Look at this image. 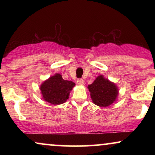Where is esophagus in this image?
Listing matches in <instances>:
<instances>
[{"instance_id":"1","label":"esophagus","mask_w":155,"mask_h":155,"mask_svg":"<svg viewBox=\"0 0 155 155\" xmlns=\"http://www.w3.org/2000/svg\"><path fill=\"white\" fill-rule=\"evenodd\" d=\"M76 83H77V84L79 85H84V80L82 79H79L77 80V81H76Z\"/></svg>"}]
</instances>
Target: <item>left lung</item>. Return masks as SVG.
<instances>
[{
	"instance_id": "obj_1",
	"label": "left lung",
	"mask_w": 155,
	"mask_h": 155,
	"mask_svg": "<svg viewBox=\"0 0 155 155\" xmlns=\"http://www.w3.org/2000/svg\"><path fill=\"white\" fill-rule=\"evenodd\" d=\"M92 102L100 107H108L117 101L119 89L116 84L105 78L104 75L97 76L87 87Z\"/></svg>"
}]
</instances>
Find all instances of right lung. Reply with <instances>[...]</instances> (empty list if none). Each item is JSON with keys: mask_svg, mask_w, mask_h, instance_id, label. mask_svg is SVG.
Segmentation results:
<instances>
[{"mask_svg": "<svg viewBox=\"0 0 155 155\" xmlns=\"http://www.w3.org/2000/svg\"><path fill=\"white\" fill-rule=\"evenodd\" d=\"M75 85L71 81L64 80L61 74L57 73L41 84V94L42 98L47 102L60 105L68 99L70 92Z\"/></svg>", "mask_w": 155, "mask_h": 155, "instance_id": "1", "label": "right lung"}]
</instances>
